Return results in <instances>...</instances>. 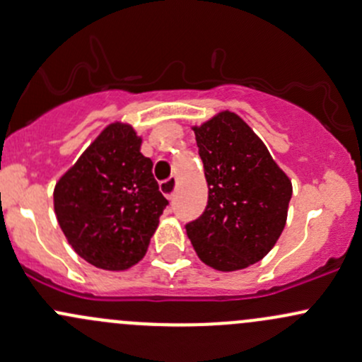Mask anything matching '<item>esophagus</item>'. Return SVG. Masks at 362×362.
Returning a JSON list of instances; mask_svg holds the SVG:
<instances>
[{"mask_svg": "<svg viewBox=\"0 0 362 362\" xmlns=\"http://www.w3.org/2000/svg\"><path fill=\"white\" fill-rule=\"evenodd\" d=\"M176 185H177L176 177H169L167 181L160 182V192L164 193V195L170 200V198H173V195H174V192H176Z\"/></svg>", "mask_w": 362, "mask_h": 362, "instance_id": "34e87169", "label": "esophagus"}]
</instances>
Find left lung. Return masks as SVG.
<instances>
[{
	"label": "left lung",
	"mask_w": 362,
	"mask_h": 362,
	"mask_svg": "<svg viewBox=\"0 0 362 362\" xmlns=\"http://www.w3.org/2000/svg\"><path fill=\"white\" fill-rule=\"evenodd\" d=\"M193 131L209 200L205 212L186 224V233L202 262L217 271L245 269L278 242L291 181L235 112H219Z\"/></svg>",
	"instance_id": "obj_1"
}]
</instances>
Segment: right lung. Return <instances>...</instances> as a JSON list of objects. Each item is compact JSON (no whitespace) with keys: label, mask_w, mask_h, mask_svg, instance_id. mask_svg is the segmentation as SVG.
Listing matches in <instances>:
<instances>
[{"label":"right lung","mask_w":362,"mask_h":362,"mask_svg":"<svg viewBox=\"0 0 362 362\" xmlns=\"http://www.w3.org/2000/svg\"><path fill=\"white\" fill-rule=\"evenodd\" d=\"M141 136L112 122L96 136L53 192L57 221L76 254L105 271H126L145 257L169 202L141 153Z\"/></svg>","instance_id":"obj_1"}]
</instances>
